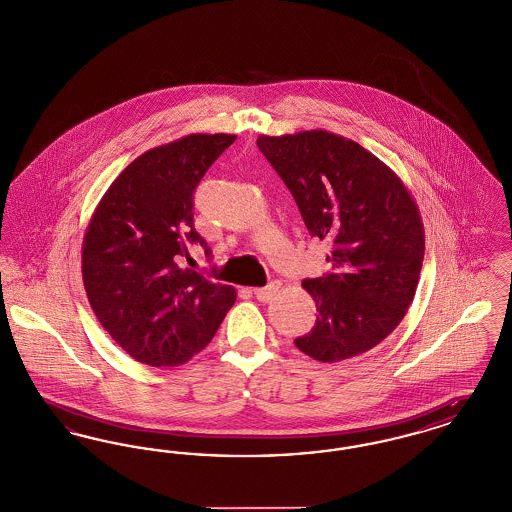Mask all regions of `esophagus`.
Masks as SVG:
<instances>
[{"mask_svg": "<svg viewBox=\"0 0 512 512\" xmlns=\"http://www.w3.org/2000/svg\"><path fill=\"white\" fill-rule=\"evenodd\" d=\"M280 292V284L278 282H272V284H268L265 288H257L255 290V297L259 299V301H263V303H268V301H272L276 295Z\"/></svg>", "mask_w": 512, "mask_h": 512, "instance_id": "1", "label": "esophagus"}]
</instances>
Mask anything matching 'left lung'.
I'll return each mask as SVG.
<instances>
[{
    "mask_svg": "<svg viewBox=\"0 0 512 512\" xmlns=\"http://www.w3.org/2000/svg\"><path fill=\"white\" fill-rule=\"evenodd\" d=\"M311 236L332 242V270L301 286L317 303L293 343L320 363L353 359L407 315L424 261V224L403 180L357 142L328 130L259 136Z\"/></svg>",
    "mask_w": 512,
    "mask_h": 512,
    "instance_id": "obj_1",
    "label": "left lung"
}]
</instances>
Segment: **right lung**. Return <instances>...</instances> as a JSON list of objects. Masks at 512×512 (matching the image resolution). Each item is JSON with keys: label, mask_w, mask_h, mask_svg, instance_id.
I'll return each mask as SVG.
<instances>
[{"label": "right lung", "mask_w": 512, "mask_h": 512, "mask_svg": "<svg viewBox=\"0 0 512 512\" xmlns=\"http://www.w3.org/2000/svg\"><path fill=\"white\" fill-rule=\"evenodd\" d=\"M232 134L153 147L115 178L88 222L82 280L99 324L138 363H188L236 301L232 286L182 267L195 232L194 190Z\"/></svg>", "instance_id": "1"}]
</instances>
